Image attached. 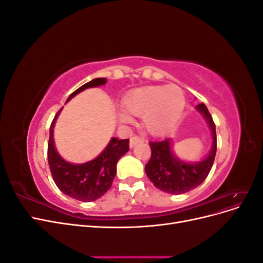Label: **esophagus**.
Masks as SVG:
<instances>
[{"label": "esophagus", "instance_id": "esophagus-1", "mask_svg": "<svg viewBox=\"0 0 263 263\" xmlns=\"http://www.w3.org/2000/svg\"><path fill=\"white\" fill-rule=\"evenodd\" d=\"M141 141H142V139H141L140 137H138V136H133V137L130 138V140H129V147L133 148V147L136 146L137 144H140Z\"/></svg>", "mask_w": 263, "mask_h": 263}]
</instances>
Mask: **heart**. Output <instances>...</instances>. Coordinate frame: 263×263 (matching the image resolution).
<instances>
[{
    "mask_svg": "<svg viewBox=\"0 0 263 263\" xmlns=\"http://www.w3.org/2000/svg\"><path fill=\"white\" fill-rule=\"evenodd\" d=\"M118 116L123 123L130 115L141 116L145 129L155 136L169 132L178 123L185 107V95L176 84L139 87L123 99Z\"/></svg>",
    "mask_w": 263,
    "mask_h": 263,
    "instance_id": "obj_1",
    "label": "heart"
}]
</instances>
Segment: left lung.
I'll return each mask as SVG.
<instances>
[{
  "instance_id": "obj_1",
  "label": "left lung",
  "mask_w": 263,
  "mask_h": 263,
  "mask_svg": "<svg viewBox=\"0 0 263 263\" xmlns=\"http://www.w3.org/2000/svg\"><path fill=\"white\" fill-rule=\"evenodd\" d=\"M196 110L208 122L212 133L213 144L210 153L198 162H186L179 159L172 151L171 138L149 142L151 158L145 171L154 185L169 194H183L197 187L208 178L217 149L216 127L205 104H198Z\"/></svg>"
}]
</instances>
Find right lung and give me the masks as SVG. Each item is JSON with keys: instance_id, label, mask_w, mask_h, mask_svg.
Segmentation results:
<instances>
[{"instance_id": "add662e5", "label": "right lung", "mask_w": 263, "mask_h": 263, "mask_svg": "<svg viewBox=\"0 0 263 263\" xmlns=\"http://www.w3.org/2000/svg\"><path fill=\"white\" fill-rule=\"evenodd\" d=\"M106 82V78L93 79L76 90L67 102L89 87H98ZM61 109L55 114L49 129L48 163L52 179L63 194L82 202L95 201L112 186L117 161L129 150V139L119 140L113 137L106 148L93 160L80 164L68 162L58 154L53 142V128Z\"/></svg>"}]
</instances>
